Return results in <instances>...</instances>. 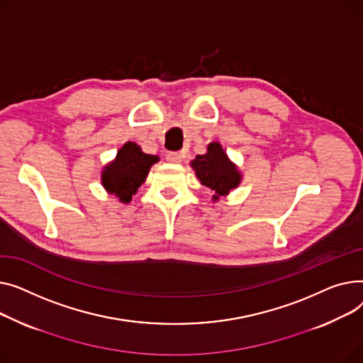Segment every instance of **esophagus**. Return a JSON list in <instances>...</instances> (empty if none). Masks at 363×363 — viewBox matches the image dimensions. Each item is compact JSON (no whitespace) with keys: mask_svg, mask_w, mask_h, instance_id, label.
<instances>
[{"mask_svg":"<svg viewBox=\"0 0 363 363\" xmlns=\"http://www.w3.org/2000/svg\"><path fill=\"white\" fill-rule=\"evenodd\" d=\"M182 160H183V154H180V152H168L167 154V161L172 164H179V162H182Z\"/></svg>","mask_w":363,"mask_h":363,"instance_id":"obj_1","label":"esophagus"}]
</instances>
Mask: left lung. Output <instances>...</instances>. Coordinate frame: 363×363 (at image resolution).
<instances>
[{
    "mask_svg": "<svg viewBox=\"0 0 363 363\" xmlns=\"http://www.w3.org/2000/svg\"><path fill=\"white\" fill-rule=\"evenodd\" d=\"M199 182L212 191V201L218 202L231 190L239 187L243 176L239 167L234 164L220 142H211L203 155H196L190 161Z\"/></svg>",
    "mask_w": 363,
    "mask_h": 363,
    "instance_id": "left-lung-1",
    "label": "left lung"
}]
</instances>
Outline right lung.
I'll use <instances>...</instances> for the list:
<instances>
[{
	"instance_id": "right-lung-1",
	"label": "right lung",
	"mask_w": 363,
	"mask_h": 363,
	"mask_svg": "<svg viewBox=\"0 0 363 363\" xmlns=\"http://www.w3.org/2000/svg\"><path fill=\"white\" fill-rule=\"evenodd\" d=\"M160 161L158 155H149L135 142H125L113 161L101 172V184L121 203H129L138 189L145 183L149 169Z\"/></svg>"
}]
</instances>
